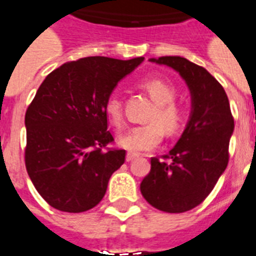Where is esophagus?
Returning <instances> with one entry per match:
<instances>
[{
    "label": "esophagus",
    "mask_w": 256,
    "mask_h": 256,
    "mask_svg": "<svg viewBox=\"0 0 256 256\" xmlns=\"http://www.w3.org/2000/svg\"><path fill=\"white\" fill-rule=\"evenodd\" d=\"M136 156H138V154H136V152H128V154H126V160H128V162H132V160H136Z\"/></svg>",
    "instance_id": "esophagus-1"
}]
</instances>
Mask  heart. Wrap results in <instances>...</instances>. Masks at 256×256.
<instances>
[{"mask_svg":"<svg viewBox=\"0 0 256 256\" xmlns=\"http://www.w3.org/2000/svg\"><path fill=\"white\" fill-rule=\"evenodd\" d=\"M140 86L150 94L156 106L148 116L150 124L136 126L130 128L126 134L120 136V144L132 152H148L156 148L162 140L164 132L175 134L184 120V110L176 98V88L170 82L162 78L150 77L140 81ZM104 114L116 128L124 124V110L122 100L116 96H110L104 104Z\"/></svg>","mask_w":256,"mask_h":256,"instance_id":"1","label":"heart"}]
</instances>
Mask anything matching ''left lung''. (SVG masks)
Returning a JSON list of instances; mask_svg holds the SVG:
<instances>
[{"label":"left lung","mask_w":256,"mask_h":256,"mask_svg":"<svg viewBox=\"0 0 256 256\" xmlns=\"http://www.w3.org/2000/svg\"><path fill=\"white\" fill-rule=\"evenodd\" d=\"M152 61L179 72L190 88L192 112L170 152L152 158L140 192L152 207L179 214L199 206L226 170L234 116L223 86L204 68L171 56Z\"/></svg>","instance_id":"obj_1"}]
</instances>
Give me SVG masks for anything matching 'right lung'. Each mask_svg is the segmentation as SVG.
Instances as JSON below:
<instances>
[{
	"mask_svg": "<svg viewBox=\"0 0 256 256\" xmlns=\"http://www.w3.org/2000/svg\"><path fill=\"white\" fill-rule=\"evenodd\" d=\"M144 57H85L53 70L25 114V166L34 187L56 210L84 212L102 200L126 152L110 148L104 104Z\"/></svg>",
	"mask_w": 256,
	"mask_h": 256,
	"instance_id": "obj_1",
	"label": "right lung"
}]
</instances>
